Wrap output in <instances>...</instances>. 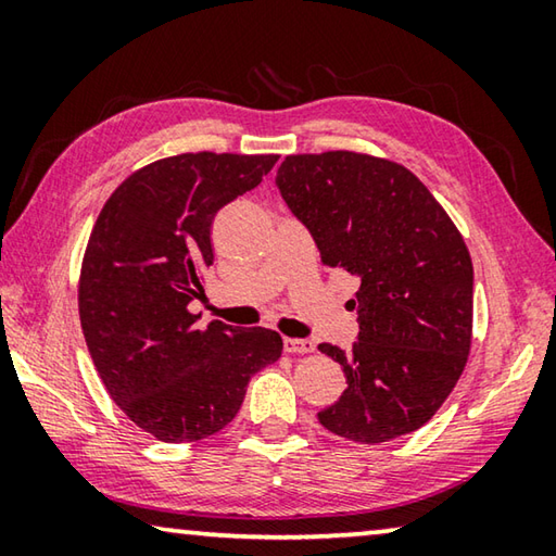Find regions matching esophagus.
Segmentation results:
<instances>
[{
	"label": "esophagus",
	"instance_id": "1",
	"mask_svg": "<svg viewBox=\"0 0 556 556\" xmlns=\"http://www.w3.org/2000/svg\"><path fill=\"white\" fill-rule=\"evenodd\" d=\"M285 351L291 355H304V353H314L316 345L308 338H285Z\"/></svg>",
	"mask_w": 556,
	"mask_h": 556
}]
</instances>
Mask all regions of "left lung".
Returning a JSON list of instances; mask_svg holds the SVG:
<instances>
[{"instance_id":"obj_1","label":"left lung","mask_w":556,"mask_h":556,"mask_svg":"<svg viewBox=\"0 0 556 556\" xmlns=\"http://www.w3.org/2000/svg\"><path fill=\"white\" fill-rule=\"evenodd\" d=\"M277 186L324 267L361 279L357 341L351 351L318 345L348 382L318 421L361 444L412 434L446 402L470 353L473 262L464 238L429 188L390 159L291 154Z\"/></svg>"}]
</instances>
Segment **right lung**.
Returning a JSON list of instances; mask_svg holds the SVG:
<instances>
[{"label": "right lung", "instance_id": "right-lung-1", "mask_svg": "<svg viewBox=\"0 0 556 556\" xmlns=\"http://www.w3.org/2000/svg\"><path fill=\"white\" fill-rule=\"evenodd\" d=\"M277 159H159L127 176L92 225L78 279L83 336L110 397L166 444L228 427L252 375L281 355L277 331L223 321L199 328L188 312L213 265L215 213L252 191Z\"/></svg>", "mask_w": 556, "mask_h": 556}]
</instances>
